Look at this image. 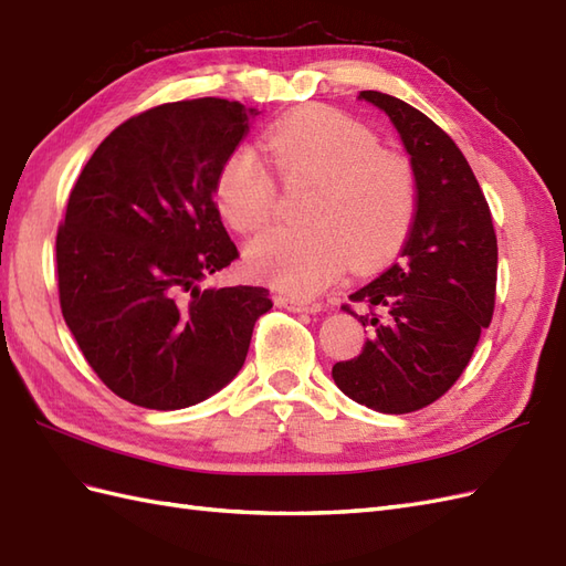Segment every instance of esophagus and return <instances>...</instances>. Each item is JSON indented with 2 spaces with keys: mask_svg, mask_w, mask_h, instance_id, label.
Segmentation results:
<instances>
[{
  "mask_svg": "<svg viewBox=\"0 0 566 566\" xmlns=\"http://www.w3.org/2000/svg\"><path fill=\"white\" fill-rule=\"evenodd\" d=\"M274 301H277V306H282L286 311H294V313H321L323 311L321 301L306 298V296H274Z\"/></svg>",
  "mask_w": 566,
  "mask_h": 566,
  "instance_id": "obj_1",
  "label": "esophagus"
}]
</instances>
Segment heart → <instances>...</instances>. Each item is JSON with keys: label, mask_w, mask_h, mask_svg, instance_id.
<instances>
[{"label": "heart", "mask_w": 566, "mask_h": 566, "mask_svg": "<svg viewBox=\"0 0 566 566\" xmlns=\"http://www.w3.org/2000/svg\"><path fill=\"white\" fill-rule=\"evenodd\" d=\"M265 153L286 184H313L306 229L274 227L245 245L253 277L313 294L342 270H370L392 258L416 217V174L407 157L380 148L368 126L332 107H306L274 122ZM277 186L251 148L227 157L214 186L217 210L239 231L263 227Z\"/></svg>", "instance_id": "obj_1"}]
</instances>
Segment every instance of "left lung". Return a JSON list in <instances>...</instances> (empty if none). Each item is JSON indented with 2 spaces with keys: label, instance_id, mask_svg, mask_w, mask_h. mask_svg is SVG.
I'll use <instances>...</instances> for the list:
<instances>
[{
  "label": "left lung",
  "instance_id": "1",
  "mask_svg": "<svg viewBox=\"0 0 566 566\" xmlns=\"http://www.w3.org/2000/svg\"><path fill=\"white\" fill-rule=\"evenodd\" d=\"M385 112L411 157L416 217L401 260L342 311L373 327L364 352L332 368L342 392L380 413H411L440 399L469 366L492 321L497 237L467 157L442 128L403 99L360 91Z\"/></svg>",
  "mask_w": 566,
  "mask_h": 566
}]
</instances>
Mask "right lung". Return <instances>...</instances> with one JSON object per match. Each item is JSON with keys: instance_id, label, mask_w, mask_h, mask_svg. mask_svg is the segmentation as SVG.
<instances>
[{"instance_id": "obj_1", "label": "right lung", "mask_w": 566, "mask_h": 566, "mask_svg": "<svg viewBox=\"0 0 566 566\" xmlns=\"http://www.w3.org/2000/svg\"><path fill=\"white\" fill-rule=\"evenodd\" d=\"M258 114L220 97L153 107L97 145L69 196L56 231L64 321L97 378L136 407L220 392L272 308L265 286L200 289L239 258L212 198Z\"/></svg>"}]
</instances>
